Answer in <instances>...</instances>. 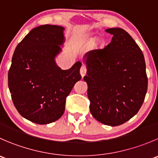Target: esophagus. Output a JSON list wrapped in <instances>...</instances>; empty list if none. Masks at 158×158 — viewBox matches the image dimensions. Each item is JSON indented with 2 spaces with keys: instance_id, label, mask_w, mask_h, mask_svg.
Listing matches in <instances>:
<instances>
[{
  "instance_id": "34e87169",
  "label": "esophagus",
  "mask_w": 158,
  "mask_h": 158,
  "mask_svg": "<svg viewBox=\"0 0 158 158\" xmlns=\"http://www.w3.org/2000/svg\"><path fill=\"white\" fill-rule=\"evenodd\" d=\"M86 71H87L86 66H85V65H82V67H81V69H80V74H81V76H82V77H83V76H85V73H86Z\"/></svg>"
}]
</instances>
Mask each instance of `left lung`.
Listing matches in <instances>:
<instances>
[{
    "label": "left lung",
    "mask_w": 158,
    "mask_h": 158,
    "mask_svg": "<svg viewBox=\"0 0 158 158\" xmlns=\"http://www.w3.org/2000/svg\"><path fill=\"white\" fill-rule=\"evenodd\" d=\"M106 31L113 35L111 42L85 55L87 75L83 79L88 84L93 116L115 127L137 114L144 101L148 81L143 54L132 37L119 27Z\"/></svg>",
    "instance_id": "8db88e82"
}]
</instances>
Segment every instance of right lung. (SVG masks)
Returning a JSON list of instances; mask_svg holds the SVG:
<instances>
[{
	"label": "right lung",
	"mask_w": 158,
	"mask_h": 158,
	"mask_svg": "<svg viewBox=\"0 0 158 158\" xmlns=\"http://www.w3.org/2000/svg\"><path fill=\"white\" fill-rule=\"evenodd\" d=\"M64 27L45 24L32 29L17 45L8 71L14 105L27 120L48 124L65 111V99L81 79L82 63L62 70L55 62L64 42Z\"/></svg>",
	"instance_id": "right-lung-1"
}]
</instances>
